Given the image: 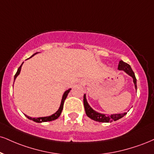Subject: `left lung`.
<instances>
[{
  "mask_svg": "<svg viewBox=\"0 0 154 154\" xmlns=\"http://www.w3.org/2000/svg\"><path fill=\"white\" fill-rule=\"evenodd\" d=\"M118 69L119 71H123L125 72L127 75L131 76L133 78V82L134 83V86L136 90H137V83H136V76L133 71L131 69V66L129 65L127 63L123 62L122 60H120L119 62V64H118ZM83 102H84V107L85 112L86 115L88 116L89 118H91L93 120L97 122H101V123H112V121H116V120L120 119L125 115L127 114V112H123V113H116V114H111V115H107L105 113H100V112H98L97 111L92 108L90 107V105H89L87 100L86 97V94L84 95V99H83Z\"/></svg>",
  "mask_w": 154,
  "mask_h": 154,
  "instance_id": "obj_1",
  "label": "left lung"
}]
</instances>
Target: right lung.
Instances as JSON below:
<instances>
[{"mask_svg":"<svg viewBox=\"0 0 154 154\" xmlns=\"http://www.w3.org/2000/svg\"><path fill=\"white\" fill-rule=\"evenodd\" d=\"M38 52H36L34 54L31 56L30 58H31L32 57H34L35 54H38ZM23 62L22 63L21 65L19 66V68H18V70H17V72L16 73V75L14 76V81L16 80V77H18V75H19L20 72H21V66L23 65ZM72 89L69 88L68 89V90H66L65 92H64V94H63L62 95V100H61V104H60V106H59V109L57 110V111L56 112H54V113L51 115V116H46V117H38V118H31L30 116H28L27 115H25V116L27 118H29V120H32L33 121L36 122V123H43V122H47V121H51V120H56L58 118L59 116H60L61 113H62V111L63 110V105H64V100H66V97H67L68 94H69V92H70V90H71Z\"/></svg>","mask_w":154,"mask_h":154,"instance_id":"1","label":"right lung"}]
</instances>
